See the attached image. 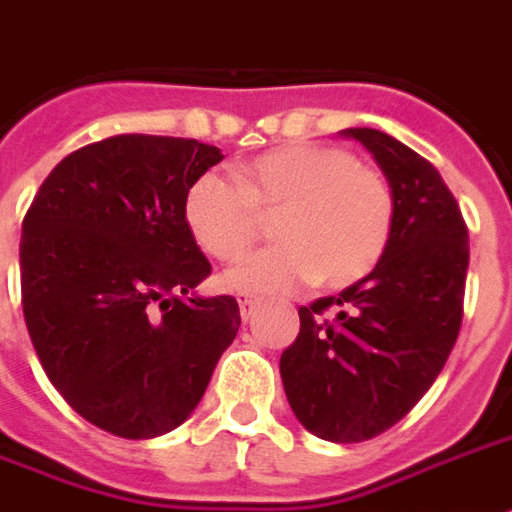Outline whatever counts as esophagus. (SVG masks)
<instances>
[{
  "label": "esophagus",
  "instance_id": "esophagus-1",
  "mask_svg": "<svg viewBox=\"0 0 512 512\" xmlns=\"http://www.w3.org/2000/svg\"><path fill=\"white\" fill-rule=\"evenodd\" d=\"M238 307H241V318H244V321H252L257 313V307H260V299H255V296H241Z\"/></svg>",
  "mask_w": 512,
  "mask_h": 512
}]
</instances>
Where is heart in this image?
I'll return each mask as SVG.
<instances>
[{
  "mask_svg": "<svg viewBox=\"0 0 512 512\" xmlns=\"http://www.w3.org/2000/svg\"><path fill=\"white\" fill-rule=\"evenodd\" d=\"M393 191L385 174L360 166L349 149L313 141L268 149L235 169V182L207 171L182 196V219L202 252L238 260L263 219L280 246L246 257L224 288L246 296L285 293L316 280L349 288L368 277L393 232Z\"/></svg>",
  "mask_w": 512,
  "mask_h": 512,
  "instance_id": "obj_1",
  "label": "heart"
}]
</instances>
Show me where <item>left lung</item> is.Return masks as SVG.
I'll return each instance as SVG.
<instances>
[{"label":"left lung","mask_w":512,"mask_h":512,"mask_svg":"<svg viewBox=\"0 0 512 512\" xmlns=\"http://www.w3.org/2000/svg\"><path fill=\"white\" fill-rule=\"evenodd\" d=\"M343 135L391 182V244L368 277L299 307L280 374L305 430L360 443L402 421L441 374L463 321L468 227L430 160L380 130Z\"/></svg>","instance_id":"1"}]
</instances>
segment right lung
I'll return each mask as SVG.
<instances>
[{"instance_id": "right-lung-1", "label": "right lung", "mask_w": 512, "mask_h": 512, "mask_svg": "<svg viewBox=\"0 0 512 512\" xmlns=\"http://www.w3.org/2000/svg\"><path fill=\"white\" fill-rule=\"evenodd\" d=\"M194 138L113 135L57 163L21 224V307L60 396L99 430L180 427L235 341V296H188L210 263L182 219L221 160Z\"/></svg>"}]
</instances>
